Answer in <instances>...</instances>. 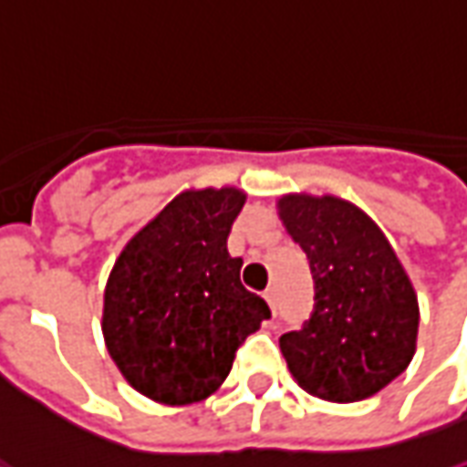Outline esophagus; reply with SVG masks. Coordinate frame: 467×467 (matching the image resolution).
<instances>
[{
    "label": "esophagus",
    "mask_w": 467,
    "mask_h": 467,
    "mask_svg": "<svg viewBox=\"0 0 467 467\" xmlns=\"http://www.w3.org/2000/svg\"><path fill=\"white\" fill-rule=\"evenodd\" d=\"M265 301L270 303V308L275 311V308H278V290H275V288H267V290H265Z\"/></svg>",
    "instance_id": "esophagus-1"
}]
</instances>
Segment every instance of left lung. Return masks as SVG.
I'll return each instance as SVG.
<instances>
[{
	"label": "left lung",
	"mask_w": 467,
	"mask_h": 467,
	"mask_svg": "<svg viewBox=\"0 0 467 467\" xmlns=\"http://www.w3.org/2000/svg\"><path fill=\"white\" fill-rule=\"evenodd\" d=\"M280 220L308 255L313 311L280 336L293 379L328 402H358L412 361L420 308L392 244L351 202L288 194Z\"/></svg>",
	"instance_id": "8db88e82"
}]
</instances>
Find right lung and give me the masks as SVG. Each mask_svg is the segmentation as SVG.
<instances>
[{"label":"right lung","mask_w":467,"mask_h":467,"mask_svg":"<svg viewBox=\"0 0 467 467\" xmlns=\"http://www.w3.org/2000/svg\"><path fill=\"white\" fill-rule=\"evenodd\" d=\"M243 204L233 187L182 192L110 270L106 347L133 389L154 402L210 397L244 338L270 318L267 303L240 283L243 257L227 253Z\"/></svg>","instance_id":"right-lung-1"}]
</instances>
